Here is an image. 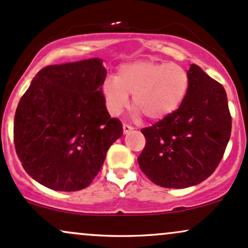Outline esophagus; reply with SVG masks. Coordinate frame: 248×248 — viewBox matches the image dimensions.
<instances>
[{
    "instance_id": "obj_1",
    "label": "esophagus",
    "mask_w": 248,
    "mask_h": 248,
    "mask_svg": "<svg viewBox=\"0 0 248 248\" xmlns=\"http://www.w3.org/2000/svg\"><path fill=\"white\" fill-rule=\"evenodd\" d=\"M122 128H124V134L129 133L130 130L134 129L133 126H130V124H124V126H122Z\"/></svg>"
}]
</instances>
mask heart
Instances as JSON below:
<instances>
[{"label": "heart", "instance_id": "b5f03b06", "mask_svg": "<svg viewBox=\"0 0 248 248\" xmlns=\"http://www.w3.org/2000/svg\"><path fill=\"white\" fill-rule=\"evenodd\" d=\"M190 90L189 72L175 62L144 59L124 62L119 66L114 79L102 84V94L112 114L118 115L132 106L149 121L168 118L183 105Z\"/></svg>", "mask_w": 248, "mask_h": 248}]
</instances>
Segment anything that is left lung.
Segmentation results:
<instances>
[{
    "label": "left lung",
    "mask_w": 248,
    "mask_h": 248,
    "mask_svg": "<svg viewBox=\"0 0 248 248\" xmlns=\"http://www.w3.org/2000/svg\"><path fill=\"white\" fill-rule=\"evenodd\" d=\"M190 90L183 105L163 120L141 129L146 146L138 157L153 183L183 189L211 176L231 136L232 119L223 85L198 65L189 71Z\"/></svg>",
    "instance_id": "8db88e82"
}]
</instances>
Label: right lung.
Returning <instances> with one entry per match:
<instances>
[{
  "instance_id": "right-lung-1",
  "label": "right lung",
  "mask_w": 248,
  "mask_h": 248,
  "mask_svg": "<svg viewBox=\"0 0 248 248\" xmlns=\"http://www.w3.org/2000/svg\"><path fill=\"white\" fill-rule=\"evenodd\" d=\"M99 58L50 65L37 73L16 108L14 143L24 170L57 191L87 187L108 148L122 135L102 94Z\"/></svg>"
}]
</instances>
